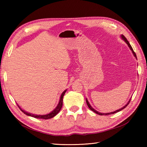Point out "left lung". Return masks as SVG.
I'll use <instances>...</instances> for the list:
<instances>
[{"instance_id": "1", "label": "left lung", "mask_w": 147, "mask_h": 147, "mask_svg": "<svg viewBox=\"0 0 147 147\" xmlns=\"http://www.w3.org/2000/svg\"><path fill=\"white\" fill-rule=\"evenodd\" d=\"M121 38H122V40H124V42H125L126 43V44L127 45V46L129 47V48L130 49V50L131 51H132V53H133V54L134 55V56H135V57L136 59L137 57H136V54L135 53V52L133 51V48L131 47V45H130V43H129V42L127 41V39L125 38V37H124V35H121ZM131 98L129 100V101L127 102V104L124 106V107H123L122 108H121V109H118V110H117V111H114V112H108V113H101V112H98V111H96V110H95L94 109H93L92 106H91V105L90 104V103H89V102L88 101V100H87V98H86V104H87V105H88V107L90 108V110H92V111H93L95 112V113H96V114H98V115H109V114H115V113H116V112H119V111H122L123 110V109H124V108L125 107H126L127 106V105L129 104V103L130 102V101H131Z\"/></svg>"}]
</instances>
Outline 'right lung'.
I'll list each match as a JSON object with an SVG mask.
<instances>
[{
    "label": "right lung",
    "mask_w": 147,
    "mask_h": 147,
    "mask_svg": "<svg viewBox=\"0 0 147 147\" xmlns=\"http://www.w3.org/2000/svg\"><path fill=\"white\" fill-rule=\"evenodd\" d=\"M67 91V90H64V91L62 93V94L60 96V99H59V101L58 104L57 105V107H56L54 110H53L51 112H50V113L47 114H45V115H37V114H31L30 112H28L25 111H24L20 107V105H19L18 104V106L19 107V108L20 109V110L23 112L24 114H25L26 115H28V116H31V117H35L36 119H51L52 117H54V116H55L56 115H57L59 111H61V109L62 108V102H63V96L65 94V92Z\"/></svg>",
    "instance_id": "1"
}]
</instances>
